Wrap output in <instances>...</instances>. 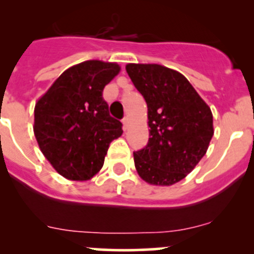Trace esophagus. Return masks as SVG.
Returning <instances> with one entry per match:
<instances>
[{
	"label": "esophagus",
	"mask_w": 254,
	"mask_h": 254,
	"mask_svg": "<svg viewBox=\"0 0 254 254\" xmlns=\"http://www.w3.org/2000/svg\"><path fill=\"white\" fill-rule=\"evenodd\" d=\"M123 124H124V129H127V127H129V124H130V118L124 117V119H123Z\"/></svg>",
	"instance_id": "1"
}]
</instances>
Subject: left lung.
Returning a JSON list of instances; mask_svg holds the SVG:
<instances>
[{"mask_svg": "<svg viewBox=\"0 0 254 254\" xmlns=\"http://www.w3.org/2000/svg\"><path fill=\"white\" fill-rule=\"evenodd\" d=\"M129 77L147 104L148 142L134 152L137 173L152 186L186 178L214 135L212 113L181 72L157 64H127Z\"/></svg>", "mask_w": 254, "mask_h": 254, "instance_id": "left-lung-1", "label": "left lung"}]
</instances>
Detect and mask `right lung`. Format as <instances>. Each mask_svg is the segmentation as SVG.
Segmentation results:
<instances>
[{"mask_svg":"<svg viewBox=\"0 0 254 254\" xmlns=\"http://www.w3.org/2000/svg\"><path fill=\"white\" fill-rule=\"evenodd\" d=\"M119 72L117 63L83 61L64 71L35 103V139L66 179L93 178L103 167L111 142L122 136V123L109 115L102 97Z\"/></svg>","mask_w":254,"mask_h":254,"instance_id":"obj_1","label":"right lung"}]
</instances>
